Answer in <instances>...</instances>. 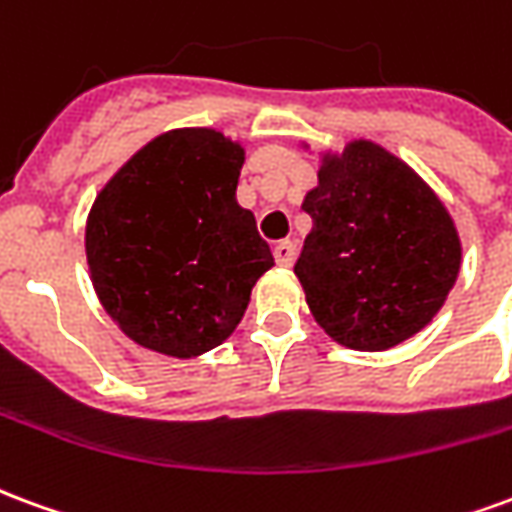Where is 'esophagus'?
<instances>
[{"mask_svg":"<svg viewBox=\"0 0 512 512\" xmlns=\"http://www.w3.org/2000/svg\"><path fill=\"white\" fill-rule=\"evenodd\" d=\"M272 256H275V261H278L281 267H292L297 251H294L292 242H278V245L272 248Z\"/></svg>","mask_w":512,"mask_h":512,"instance_id":"34e87169","label":"esophagus"}]
</instances>
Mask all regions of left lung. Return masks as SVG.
<instances>
[{"mask_svg": "<svg viewBox=\"0 0 512 512\" xmlns=\"http://www.w3.org/2000/svg\"><path fill=\"white\" fill-rule=\"evenodd\" d=\"M302 210L313 220L294 275L333 341L393 349L431 322L461 267L445 204L404 160L374 141L324 155Z\"/></svg>", "mask_w": 512, "mask_h": 512, "instance_id": "1", "label": "left lung"}]
</instances>
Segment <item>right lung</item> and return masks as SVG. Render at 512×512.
<instances>
[{
    "instance_id": "1",
    "label": "right lung",
    "mask_w": 512,
    "mask_h": 512,
    "mask_svg": "<svg viewBox=\"0 0 512 512\" xmlns=\"http://www.w3.org/2000/svg\"><path fill=\"white\" fill-rule=\"evenodd\" d=\"M245 149L218 130H169L98 193L87 218L92 286L119 330L169 357H199L240 324L270 245L237 204Z\"/></svg>"
}]
</instances>
